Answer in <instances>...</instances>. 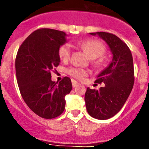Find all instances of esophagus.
<instances>
[{
	"label": "esophagus",
	"instance_id": "esophagus-1",
	"mask_svg": "<svg viewBox=\"0 0 149 149\" xmlns=\"http://www.w3.org/2000/svg\"><path fill=\"white\" fill-rule=\"evenodd\" d=\"M72 84L73 87H76V86H77L79 85V83L76 81V80H72Z\"/></svg>",
	"mask_w": 149,
	"mask_h": 149
}]
</instances>
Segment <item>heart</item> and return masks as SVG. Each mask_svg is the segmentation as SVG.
<instances>
[{"instance_id": "obj_1", "label": "heart", "mask_w": 149, "mask_h": 149, "mask_svg": "<svg viewBox=\"0 0 149 149\" xmlns=\"http://www.w3.org/2000/svg\"><path fill=\"white\" fill-rule=\"evenodd\" d=\"M78 45L86 52L88 56L92 59H96L105 52V46L100 41L95 39H86L78 42ZM71 54V46L70 44H64L61 45L58 49V56L62 60L69 59ZM101 60L96 61V65H100ZM69 73L77 79H82L88 74L86 70L81 68H71L69 70Z\"/></svg>"}]
</instances>
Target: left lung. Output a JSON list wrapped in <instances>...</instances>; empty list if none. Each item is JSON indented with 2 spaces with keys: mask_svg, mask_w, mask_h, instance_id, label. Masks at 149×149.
I'll use <instances>...</instances> for the list:
<instances>
[{
  "mask_svg": "<svg viewBox=\"0 0 149 149\" xmlns=\"http://www.w3.org/2000/svg\"><path fill=\"white\" fill-rule=\"evenodd\" d=\"M90 35L97 36L107 43L112 58L96 79L97 84L105 85L99 91L87 87L85 102L87 112L98 120L112 118L122 108L134 85V66L129 48L118 36L100 31Z\"/></svg>",
  "mask_w": 149,
  "mask_h": 149,
  "instance_id": "left-lung-1",
  "label": "left lung"
}]
</instances>
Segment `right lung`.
I'll return each instance as SVG.
<instances>
[{
    "label": "right lung",
    "mask_w": 149,
    "mask_h": 149,
    "mask_svg": "<svg viewBox=\"0 0 149 149\" xmlns=\"http://www.w3.org/2000/svg\"><path fill=\"white\" fill-rule=\"evenodd\" d=\"M67 35L50 29L36 30L20 46L15 69L20 92L29 107L41 118L52 119L65 109V97L72 91L65 77L52 81L51 70L60 63L58 49L67 42Z\"/></svg>",
    "instance_id": "right-lung-1"
}]
</instances>
